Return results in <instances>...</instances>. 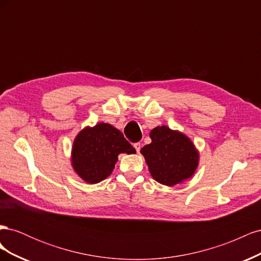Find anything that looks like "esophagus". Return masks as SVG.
Segmentation results:
<instances>
[{"instance_id":"34e87169","label":"esophagus","mask_w":261,"mask_h":261,"mask_svg":"<svg viewBox=\"0 0 261 261\" xmlns=\"http://www.w3.org/2000/svg\"><path fill=\"white\" fill-rule=\"evenodd\" d=\"M140 147H141L140 143H135V144H134V148L136 149V151H137V152H139V151H140Z\"/></svg>"}]
</instances>
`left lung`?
I'll use <instances>...</instances> for the list:
<instances>
[{"label": "left lung", "instance_id": "8db88e82", "mask_svg": "<svg viewBox=\"0 0 261 261\" xmlns=\"http://www.w3.org/2000/svg\"><path fill=\"white\" fill-rule=\"evenodd\" d=\"M151 143L140 150L151 176L162 185L174 186L191 178L198 167L199 152L191 138L168 126L149 134Z\"/></svg>", "mask_w": 261, "mask_h": 261}]
</instances>
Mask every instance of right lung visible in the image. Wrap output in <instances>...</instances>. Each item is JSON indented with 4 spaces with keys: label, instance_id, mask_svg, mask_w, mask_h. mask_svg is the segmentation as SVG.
<instances>
[{
    "label": "right lung",
    "instance_id": "1",
    "mask_svg": "<svg viewBox=\"0 0 261 261\" xmlns=\"http://www.w3.org/2000/svg\"><path fill=\"white\" fill-rule=\"evenodd\" d=\"M136 150L123 134L108 123L87 126L77 134L72 147V167L86 183L97 184L114 170L120 153L132 154Z\"/></svg>",
    "mask_w": 261,
    "mask_h": 261
}]
</instances>
